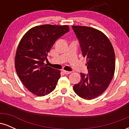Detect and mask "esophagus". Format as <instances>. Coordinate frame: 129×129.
<instances>
[{
    "label": "esophagus",
    "mask_w": 129,
    "mask_h": 129,
    "mask_svg": "<svg viewBox=\"0 0 129 129\" xmlns=\"http://www.w3.org/2000/svg\"><path fill=\"white\" fill-rule=\"evenodd\" d=\"M62 72H63V73L66 74V75H69V74H70L72 73L71 72H68V71H66V70H63Z\"/></svg>",
    "instance_id": "1"
}]
</instances>
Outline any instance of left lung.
<instances>
[{
	"label": "left lung",
	"mask_w": 129,
	"mask_h": 129,
	"mask_svg": "<svg viewBox=\"0 0 129 129\" xmlns=\"http://www.w3.org/2000/svg\"><path fill=\"white\" fill-rule=\"evenodd\" d=\"M72 28L82 56L87 57L88 73H81V81L73 90L79 96L90 100L101 94L110 84L115 70V51L109 38L101 31L85 26Z\"/></svg>",
	"instance_id": "8db88e82"
}]
</instances>
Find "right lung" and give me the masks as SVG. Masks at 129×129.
Returning a JSON list of instances; mask_svg holds the SVG:
<instances>
[{"label": "right lung", "instance_id": "1", "mask_svg": "<svg viewBox=\"0 0 129 129\" xmlns=\"http://www.w3.org/2000/svg\"><path fill=\"white\" fill-rule=\"evenodd\" d=\"M68 25L47 24L29 29L19 42L15 56V67L25 87L38 96L55 89L60 71L47 66L44 60L57 39L69 31Z\"/></svg>", "mask_w": 129, "mask_h": 129}]
</instances>
